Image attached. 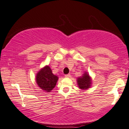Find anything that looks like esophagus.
<instances>
[{
	"label": "esophagus",
	"mask_w": 129,
	"mask_h": 129,
	"mask_svg": "<svg viewBox=\"0 0 129 129\" xmlns=\"http://www.w3.org/2000/svg\"><path fill=\"white\" fill-rule=\"evenodd\" d=\"M64 77L66 78H70L71 77V74H67V75H65Z\"/></svg>",
	"instance_id": "34e87169"
}]
</instances>
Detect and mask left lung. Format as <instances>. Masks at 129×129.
<instances>
[{
    "instance_id": "obj_1",
    "label": "left lung",
    "mask_w": 129,
    "mask_h": 129,
    "mask_svg": "<svg viewBox=\"0 0 129 129\" xmlns=\"http://www.w3.org/2000/svg\"><path fill=\"white\" fill-rule=\"evenodd\" d=\"M77 82L79 88L81 89L82 90H85L91 87L92 79L88 73L85 72L82 75L81 77L78 78L77 79Z\"/></svg>"
}]
</instances>
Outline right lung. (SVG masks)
<instances>
[{
  "instance_id": "obj_1",
  "label": "right lung",
  "mask_w": 129,
  "mask_h": 129,
  "mask_svg": "<svg viewBox=\"0 0 129 129\" xmlns=\"http://www.w3.org/2000/svg\"><path fill=\"white\" fill-rule=\"evenodd\" d=\"M58 77L52 74L48 65H46L36 74V82L43 91L51 92L56 85Z\"/></svg>"
}]
</instances>
